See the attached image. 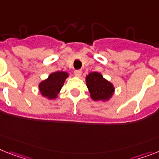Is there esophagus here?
<instances>
[{"mask_svg":"<svg viewBox=\"0 0 159 159\" xmlns=\"http://www.w3.org/2000/svg\"><path fill=\"white\" fill-rule=\"evenodd\" d=\"M82 70H75L74 71V74H75V76H77V77H80V76L82 75Z\"/></svg>","mask_w":159,"mask_h":159,"instance_id":"esophagus-1","label":"esophagus"}]
</instances>
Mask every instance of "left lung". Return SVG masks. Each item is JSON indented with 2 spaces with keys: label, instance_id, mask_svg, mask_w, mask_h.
Masks as SVG:
<instances>
[{
  "label": "left lung",
  "instance_id": "left-lung-1",
  "mask_svg": "<svg viewBox=\"0 0 159 159\" xmlns=\"http://www.w3.org/2000/svg\"><path fill=\"white\" fill-rule=\"evenodd\" d=\"M86 79L90 96L95 101L108 99L113 94V85L104 79L99 73H90Z\"/></svg>",
  "mask_w": 159,
  "mask_h": 159
}]
</instances>
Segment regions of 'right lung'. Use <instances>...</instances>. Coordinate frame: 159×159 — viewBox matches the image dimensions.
<instances>
[{"label": "right lung", "instance_id": "add662e5", "mask_svg": "<svg viewBox=\"0 0 159 159\" xmlns=\"http://www.w3.org/2000/svg\"><path fill=\"white\" fill-rule=\"evenodd\" d=\"M69 74L65 72H55L51 73L48 78L39 84V90L43 96L49 98H57Z\"/></svg>", "mask_w": 159, "mask_h": 159}]
</instances>
